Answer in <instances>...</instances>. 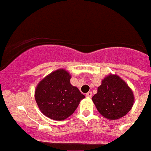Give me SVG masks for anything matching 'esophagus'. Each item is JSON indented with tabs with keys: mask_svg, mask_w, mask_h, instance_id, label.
<instances>
[{
	"mask_svg": "<svg viewBox=\"0 0 151 151\" xmlns=\"http://www.w3.org/2000/svg\"><path fill=\"white\" fill-rule=\"evenodd\" d=\"M92 95H93V93H92V92H88L87 93H86V96H87V97H91V96H92Z\"/></svg>",
	"mask_w": 151,
	"mask_h": 151,
	"instance_id": "34e87169",
	"label": "esophagus"
}]
</instances>
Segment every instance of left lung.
<instances>
[{"label":"left lung","mask_w":151,"mask_h":151,"mask_svg":"<svg viewBox=\"0 0 151 151\" xmlns=\"http://www.w3.org/2000/svg\"><path fill=\"white\" fill-rule=\"evenodd\" d=\"M96 109L110 120L125 116L132 108L134 95L127 83L117 75H108L92 97Z\"/></svg>","instance_id":"1"}]
</instances>
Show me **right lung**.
Instances as JSON below:
<instances>
[{"label": "right lung", "mask_w": 151, "mask_h": 151, "mask_svg": "<svg viewBox=\"0 0 151 151\" xmlns=\"http://www.w3.org/2000/svg\"><path fill=\"white\" fill-rule=\"evenodd\" d=\"M71 75L58 69L43 78L35 90L40 111L49 119L61 121L72 115L85 96L70 83Z\"/></svg>", "instance_id": "right-lung-1"}]
</instances>
